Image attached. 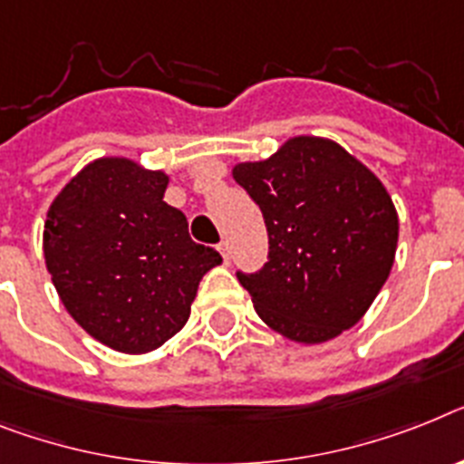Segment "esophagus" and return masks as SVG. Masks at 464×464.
<instances>
[{
    "mask_svg": "<svg viewBox=\"0 0 464 464\" xmlns=\"http://www.w3.org/2000/svg\"><path fill=\"white\" fill-rule=\"evenodd\" d=\"M219 252L221 256H224V264H231V247H228V243H219Z\"/></svg>",
    "mask_w": 464,
    "mask_h": 464,
    "instance_id": "1",
    "label": "esophagus"
}]
</instances>
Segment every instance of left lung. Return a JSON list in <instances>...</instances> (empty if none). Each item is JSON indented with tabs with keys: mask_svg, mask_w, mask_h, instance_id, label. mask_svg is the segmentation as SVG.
Instances as JSON below:
<instances>
[{
	"mask_svg": "<svg viewBox=\"0 0 464 464\" xmlns=\"http://www.w3.org/2000/svg\"><path fill=\"white\" fill-rule=\"evenodd\" d=\"M268 231V262L240 274L268 328L323 344L353 328L394 266L399 214L384 184L340 143L292 136L271 158L240 162Z\"/></svg>",
	"mask_w": 464,
	"mask_h": 464,
	"instance_id": "left-lung-1",
	"label": "left lung"
}]
</instances>
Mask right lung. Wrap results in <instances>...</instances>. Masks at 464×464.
I'll use <instances>...</instances> for the list:
<instances>
[{"label":"right lung","instance_id":"1","mask_svg":"<svg viewBox=\"0 0 464 464\" xmlns=\"http://www.w3.org/2000/svg\"><path fill=\"white\" fill-rule=\"evenodd\" d=\"M169 177L130 158H99L53 198L44 262L68 314L101 344L148 353L184 328L219 252L188 236L167 205Z\"/></svg>","mask_w":464,"mask_h":464}]
</instances>
